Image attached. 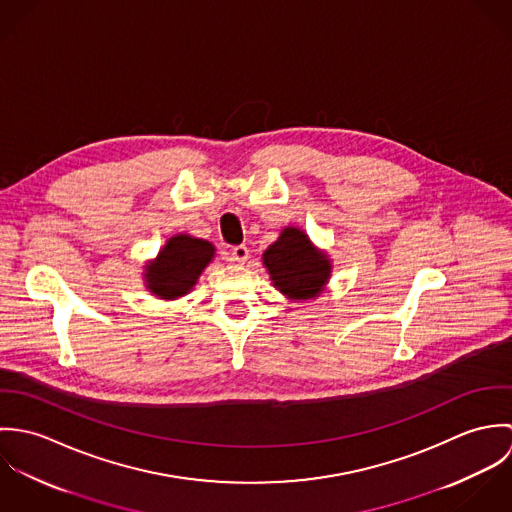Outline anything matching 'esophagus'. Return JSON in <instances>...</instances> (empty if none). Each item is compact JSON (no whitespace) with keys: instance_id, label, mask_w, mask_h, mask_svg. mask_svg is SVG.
I'll return each instance as SVG.
<instances>
[{"instance_id":"obj_1","label":"esophagus","mask_w":512,"mask_h":512,"mask_svg":"<svg viewBox=\"0 0 512 512\" xmlns=\"http://www.w3.org/2000/svg\"><path fill=\"white\" fill-rule=\"evenodd\" d=\"M248 248H246V244H238V246H234L232 250H230V260L232 262H238V264H244L246 260H248Z\"/></svg>"}]
</instances>
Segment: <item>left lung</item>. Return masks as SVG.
Instances as JSON below:
<instances>
[{
	"instance_id": "obj_1",
	"label": "left lung",
	"mask_w": 512,
	"mask_h": 512,
	"mask_svg": "<svg viewBox=\"0 0 512 512\" xmlns=\"http://www.w3.org/2000/svg\"><path fill=\"white\" fill-rule=\"evenodd\" d=\"M264 264L274 286L295 299L315 297L331 272L327 256L317 252L309 238L297 228H286L282 232L264 252Z\"/></svg>"
}]
</instances>
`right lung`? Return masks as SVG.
Returning <instances> with one entry per match:
<instances>
[{"instance_id": "add662e5", "label": "right lung", "mask_w": 512, "mask_h": 512, "mask_svg": "<svg viewBox=\"0 0 512 512\" xmlns=\"http://www.w3.org/2000/svg\"><path fill=\"white\" fill-rule=\"evenodd\" d=\"M213 244L187 234L173 236L147 268V288L163 299L189 292L213 258Z\"/></svg>"}]
</instances>
